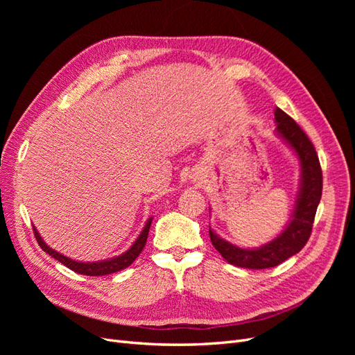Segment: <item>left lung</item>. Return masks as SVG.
<instances>
[{"instance_id":"8db88e82","label":"left lung","mask_w":355,"mask_h":355,"mask_svg":"<svg viewBox=\"0 0 355 355\" xmlns=\"http://www.w3.org/2000/svg\"><path fill=\"white\" fill-rule=\"evenodd\" d=\"M274 115L277 123L275 135L293 149L300 164L299 191L292 219L272 241L254 247V249H243L220 239L216 232L209 228L211 244L225 257V261L235 266L249 268V270H265V268L277 266L304 249L313 230L321 191H323V173H321L314 145L311 144L302 128L293 121V118H290L284 111L275 108Z\"/></svg>"}]
</instances>
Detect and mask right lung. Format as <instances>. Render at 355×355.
Returning <instances> with one entry per match:
<instances>
[{"label": "right lung", "instance_id": "add662e5", "mask_svg": "<svg viewBox=\"0 0 355 355\" xmlns=\"http://www.w3.org/2000/svg\"><path fill=\"white\" fill-rule=\"evenodd\" d=\"M151 222L153 218H149L145 223V227L142 230V232L139 234V237L136 239V241L132 244L130 249L127 252H124L120 256H115L111 257V259H105V261H98V262H78V261H73L71 257L62 254L56 250H53L51 247H49L44 240L41 239L40 232L37 231V228L34 227V234H35V239L40 244V247L46 253H49L51 257H55L59 262H62L65 266H68L69 270L83 274V275H90V277H98V275H108V274H114L124 270L128 265H132L135 262L136 257L141 254V252L144 250V247L146 244V239H148V232H149V227H151Z\"/></svg>", "mask_w": 355, "mask_h": 355}]
</instances>
